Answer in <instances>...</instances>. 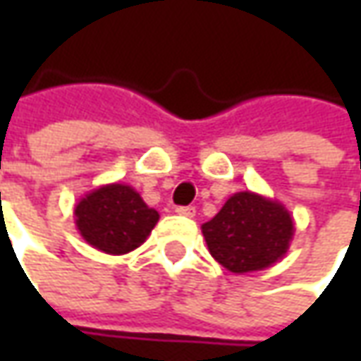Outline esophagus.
<instances>
[{"mask_svg": "<svg viewBox=\"0 0 361 361\" xmlns=\"http://www.w3.org/2000/svg\"><path fill=\"white\" fill-rule=\"evenodd\" d=\"M174 213L183 216H195L197 209H195V207H176V209H174Z\"/></svg>", "mask_w": 361, "mask_h": 361, "instance_id": "esophagus-1", "label": "esophagus"}]
</instances>
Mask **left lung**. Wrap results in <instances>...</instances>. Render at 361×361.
<instances>
[{
  "mask_svg": "<svg viewBox=\"0 0 361 361\" xmlns=\"http://www.w3.org/2000/svg\"><path fill=\"white\" fill-rule=\"evenodd\" d=\"M201 229L211 255L237 275L275 265L287 255L295 233L283 202L251 190L231 195Z\"/></svg>",
  "mask_w": 361,
  "mask_h": 361,
  "instance_id": "obj_1",
  "label": "left lung"
}]
</instances>
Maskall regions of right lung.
<instances>
[{
	"label": "right lung",
	"instance_id": "add662e5",
	"mask_svg": "<svg viewBox=\"0 0 361 361\" xmlns=\"http://www.w3.org/2000/svg\"><path fill=\"white\" fill-rule=\"evenodd\" d=\"M76 229L94 249L126 255L140 247L159 223V211L124 183H110L84 195L74 207Z\"/></svg>",
	"mask_w": 361,
	"mask_h": 361
}]
</instances>
